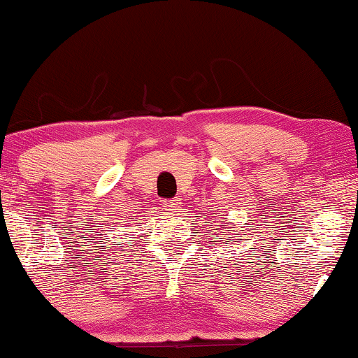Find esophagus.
I'll return each mask as SVG.
<instances>
[{
  "label": "esophagus",
  "mask_w": 358,
  "mask_h": 358,
  "mask_svg": "<svg viewBox=\"0 0 358 358\" xmlns=\"http://www.w3.org/2000/svg\"><path fill=\"white\" fill-rule=\"evenodd\" d=\"M163 208L166 210V212H179L180 208H182V203H180L179 199H171V200H164L163 202Z\"/></svg>",
  "instance_id": "34e87169"
}]
</instances>
